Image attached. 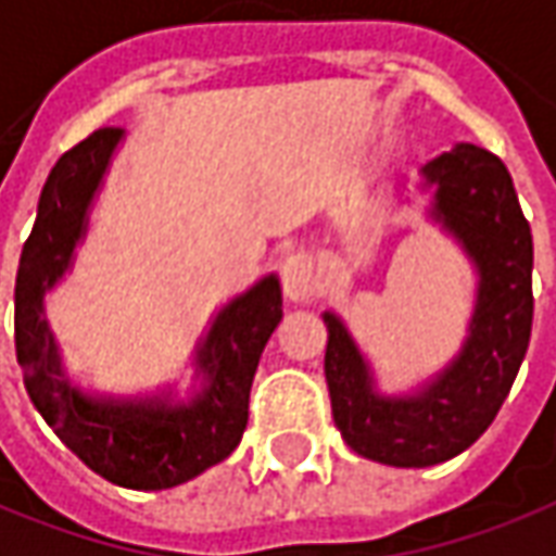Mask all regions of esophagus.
<instances>
[{
  "mask_svg": "<svg viewBox=\"0 0 556 556\" xmlns=\"http://www.w3.org/2000/svg\"><path fill=\"white\" fill-rule=\"evenodd\" d=\"M316 289L318 274L316 265H313V258L304 255V252L289 255L286 265H282V291H286V298L294 301V304H306V301L316 298Z\"/></svg>",
  "mask_w": 556,
  "mask_h": 556,
  "instance_id": "obj_1",
  "label": "esophagus"
}]
</instances>
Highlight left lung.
<instances>
[{"instance_id":"obj_1","label":"left lung","mask_w":556,"mask_h":556,"mask_svg":"<svg viewBox=\"0 0 556 556\" xmlns=\"http://www.w3.org/2000/svg\"><path fill=\"white\" fill-rule=\"evenodd\" d=\"M397 201L427 198V223L457 243L476 274L464 343L440 370L382 391L372 361L333 309H325V379L345 445L388 467H433L467 452L500 413L533 328V235L506 165L476 143L430 159Z\"/></svg>"}]
</instances>
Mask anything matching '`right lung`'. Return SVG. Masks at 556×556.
<instances>
[{"label":"right lung","mask_w":556,"mask_h":556,"mask_svg":"<svg viewBox=\"0 0 556 556\" xmlns=\"http://www.w3.org/2000/svg\"><path fill=\"white\" fill-rule=\"evenodd\" d=\"M123 141V129L92 131L50 170L17 267L14 343L35 409L92 472L131 491H165L240 445L252 376L282 318V289L270 270L213 313L189 361L186 388L168 382L156 391L111 394L80 386L62 361L45 301L75 267Z\"/></svg>","instance_id":"right-lung-1"}]
</instances>
